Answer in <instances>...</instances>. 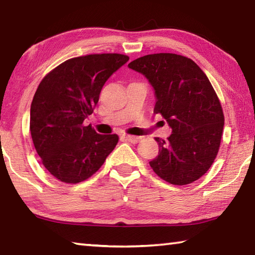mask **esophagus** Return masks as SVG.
<instances>
[{
    "mask_svg": "<svg viewBox=\"0 0 255 255\" xmlns=\"http://www.w3.org/2000/svg\"><path fill=\"white\" fill-rule=\"evenodd\" d=\"M123 138L128 141H130L132 144H137L138 141L141 139L140 136H132V135H123Z\"/></svg>",
    "mask_w": 255,
    "mask_h": 255,
    "instance_id": "esophagus-1",
    "label": "esophagus"
}]
</instances>
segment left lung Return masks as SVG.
Here are the masks:
<instances>
[{"label":"left lung","mask_w":255,"mask_h":255,"mask_svg":"<svg viewBox=\"0 0 255 255\" xmlns=\"http://www.w3.org/2000/svg\"><path fill=\"white\" fill-rule=\"evenodd\" d=\"M128 67L147 77L156 94L154 112L172 128L167 140L155 137L159 149L150 167L171 184L192 183L210 169L221 146L225 118L213 85L192 59L176 54L146 55Z\"/></svg>","instance_id":"obj_1"}]
</instances>
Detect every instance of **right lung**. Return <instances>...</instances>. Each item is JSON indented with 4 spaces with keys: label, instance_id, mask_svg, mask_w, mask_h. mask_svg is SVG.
Masks as SVG:
<instances>
[{
    "label": "right lung",
    "instance_id": "1",
    "mask_svg": "<svg viewBox=\"0 0 255 255\" xmlns=\"http://www.w3.org/2000/svg\"><path fill=\"white\" fill-rule=\"evenodd\" d=\"M123 54L67 59L46 74L30 108V132L46 170L64 183L88 180L100 169L119 137L97 133L84 120L107 80L128 62Z\"/></svg>",
    "mask_w": 255,
    "mask_h": 255
}]
</instances>
